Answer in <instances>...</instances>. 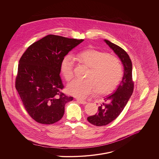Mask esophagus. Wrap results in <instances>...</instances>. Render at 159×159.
I'll use <instances>...</instances> for the list:
<instances>
[{
    "mask_svg": "<svg viewBox=\"0 0 159 159\" xmlns=\"http://www.w3.org/2000/svg\"><path fill=\"white\" fill-rule=\"evenodd\" d=\"M76 101H78V102L82 104H87V102L84 100H80V99H76Z\"/></svg>",
    "mask_w": 159,
    "mask_h": 159,
    "instance_id": "1",
    "label": "esophagus"
}]
</instances>
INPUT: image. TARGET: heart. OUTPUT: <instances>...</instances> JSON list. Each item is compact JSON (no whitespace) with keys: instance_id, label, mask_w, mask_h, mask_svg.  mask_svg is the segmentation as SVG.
<instances>
[{"instance_id":"b5f03b06","label":"heart","mask_w":159,"mask_h":159,"mask_svg":"<svg viewBox=\"0 0 159 159\" xmlns=\"http://www.w3.org/2000/svg\"><path fill=\"white\" fill-rule=\"evenodd\" d=\"M75 59L90 68L87 80L75 79L67 87L68 93L78 98H85L96 93L106 95L111 93L118 86L122 76L123 69L117 58L100 50L90 48L78 53ZM75 60L71 55L61 61L60 70L67 81L74 75Z\"/></svg>"}]
</instances>
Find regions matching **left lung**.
<instances>
[{
    "label": "left lung",
    "instance_id": "8db88e82",
    "mask_svg": "<svg viewBox=\"0 0 159 159\" xmlns=\"http://www.w3.org/2000/svg\"><path fill=\"white\" fill-rule=\"evenodd\" d=\"M104 41L120 59L124 67V74L116 92L104 98L98 107V113L87 117L88 121L97 126L107 125L119 116L132 94L134 84L132 62L128 53L115 43L106 39Z\"/></svg>",
    "mask_w": 159,
    "mask_h": 159
}]
</instances>
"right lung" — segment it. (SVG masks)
<instances>
[{"label": "right lung", "mask_w": 159, "mask_h": 159, "mask_svg": "<svg viewBox=\"0 0 159 159\" xmlns=\"http://www.w3.org/2000/svg\"><path fill=\"white\" fill-rule=\"evenodd\" d=\"M84 39L49 34L30 45L19 60L15 86L24 107L36 121L45 125L60 120L65 104L73 97L62 92V59Z\"/></svg>", "instance_id": "add662e5"}]
</instances>
